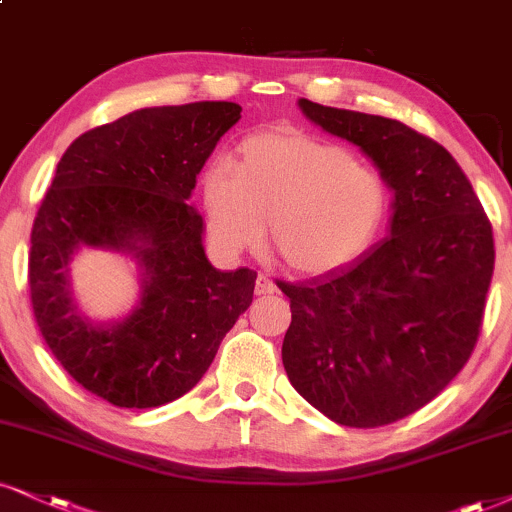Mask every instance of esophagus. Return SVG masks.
<instances>
[{"mask_svg":"<svg viewBox=\"0 0 512 512\" xmlns=\"http://www.w3.org/2000/svg\"><path fill=\"white\" fill-rule=\"evenodd\" d=\"M256 294H273L275 292V282L270 280L268 275H263V273H258V277H256Z\"/></svg>","mask_w":512,"mask_h":512,"instance_id":"esophagus-1","label":"esophagus"}]
</instances>
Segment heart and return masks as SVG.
<instances>
[{"instance_id":"heart-1","label":"heart","mask_w":512,"mask_h":512,"mask_svg":"<svg viewBox=\"0 0 512 512\" xmlns=\"http://www.w3.org/2000/svg\"><path fill=\"white\" fill-rule=\"evenodd\" d=\"M208 232L225 254L254 249L263 232L289 270L330 275L356 263L389 216L387 180L337 144L263 132L239 144L230 166L201 178Z\"/></svg>"}]
</instances>
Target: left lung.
Wrapping results in <instances>:
<instances>
[{
    "mask_svg": "<svg viewBox=\"0 0 512 512\" xmlns=\"http://www.w3.org/2000/svg\"><path fill=\"white\" fill-rule=\"evenodd\" d=\"M308 121L356 144L394 192L389 237L337 273L277 282L292 325V387L346 427H382L430 403L482 330L494 232L456 159L401 121L299 99Z\"/></svg>",
    "mask_w": 512,
    "mask_h": 512,
    "instance_id": "8db88e82",
    "label": "left lung"
}]
</instances>
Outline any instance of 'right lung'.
<instances>
[{
	"label": "right lung",
	"instance_id": "1",
	"mask_svg": "<svg viewBox=\"0 0 512 512\" xmlns=\"http://www.w3.org/2000/svg\"><path fill=\"white\" fill-rule=\"evenodd\" d=\"M239 113L235 102L132 111L80 135L56 166L30 235V301L63 370L113 406L187 394L254 299V270L208 263L204 220L187 204ZM82 245L136 258L143 296L130 316L92 324L72 304L67 263Z\"/></svg>",
	"mask_w": 512,
	"mask_h": 512
}]
</instances>
